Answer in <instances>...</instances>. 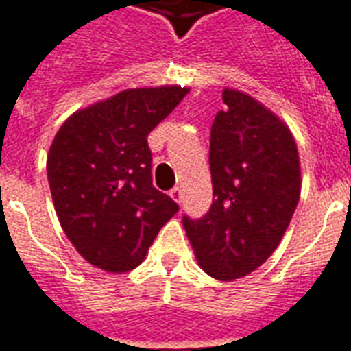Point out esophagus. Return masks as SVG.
<instances>
[{
	"label": "esophagus",
	"mask_w": 351,
	"mask_h": 351,
	"mask_svg": "<svg viewBox=\"0 0 351 351\" xmlns=\"http://www.w3.org/2000/svg\"><path fill=\"white\" fill-rule=\"evenodd\" d=\"M170 196H172V200H176L178 204H181V200H183V191H181V186H176V189H172V191H170Z\"/></svg>",
	"instance_id": "esophagus-1"
}]
</instances>
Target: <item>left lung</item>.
<instances>
[{"mask_svg":"<svg viewBox=\"0 0 351 351\" xmlns=\"http://www.w3.org/2000/svg\"><path fill=\"white\" fill-rule=\"evenodd\" d=\"M211 127L213 204L183 228L202 269L217 280L256 271L275 252L301 196V162L291 130L254 97L224 88Z\"/></svg>","mask_w":351,"mask_h":351,"instance_id":"8db88e82","label":"left lung"}]
</instances>
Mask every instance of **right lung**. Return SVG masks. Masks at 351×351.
<instances>
[{
  "instance_id": "1",
  "label": "right lung",
  "mask_w": 351,
  "mask_h": 351,
  "mask_svg": "<svg viewBox=\"0 0 351 351\" xmlns=\"http://www.w3.org/2000/svg\"><path fill=\"white\" fill-rule=\"evenodd\" d=\"M186 93L181 86L123 89L76 110L56 132L46 158L56 215L95 267H138L158 230L179 211L151 183L147 134Z\"/></svg>"
}]
</instances>
